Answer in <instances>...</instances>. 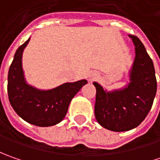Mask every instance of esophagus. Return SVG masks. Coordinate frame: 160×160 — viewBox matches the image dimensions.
<instances>
[{
	"label": "esophagus",
	"instance_id": "1",
	"mask_svg": "<svg viewBox=\"0 0 160 160\" xmlns=\"http://www.w3.org/2000/svg\"><path fill=\"white\" fill-rule=\"evenodd\" d=\"M97 77H98V75H97L96 72H92V73L90 74V78H91V80H94Z\"/></svg>",
	"mask_w": 160,
	"mask_h": 160
}]
</instances>
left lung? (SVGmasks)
<instances>
[{
  "mask_svg": "<svg viewBox=\"0 0 160 160\" xmlns=\"http://www.w3.org/2000/svg\"><path fill=\"white\" fill-rule=\"evenodd\" d=\"M135 46V58L130 70V83L125 88L106 92L96 87L94 114L98 123L114 132H124L138 126L150 112L157 92L152 59L135 35L129 34Z\"/></svg>",
  "mask_w": 160,
  "mask_h": 160,
  "instance_id": "obj_1",
  "label": "left lung"
}]
</instances>
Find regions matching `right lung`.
<instances>
[{"label": "right lung", "mask_w": 160, "mask_h": 160, "mask_svg": "<svg viewBox=\"0 0 160 160\" xmlns=\"http://www.w3.org/2000/svg\"><path fill=\"white\" fill-rule=\"evenodd\" d=\"M30 38L17 50L8 74V95L11 107L21 118L37 126H52L62 121L71 100L86 80L65 83L51 90H39L27 83L22 69V53Z\"/></svg>", "instance_id": "add662e5"}]
</instances>
